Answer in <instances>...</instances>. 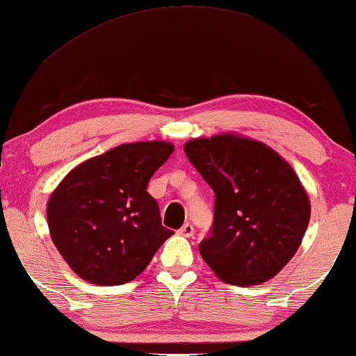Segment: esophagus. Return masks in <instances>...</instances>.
<instances>
[{"mask_svg": "<svg viewBox=\"0 0 356 356\" xmlns=\"http://www.w3.org/2000/svg\"><path fill=\"white\" fill-rule=\"evenodd\" d=\"M178 234L179 236H183V238H191V236L194 234V228H193V225H189V223H184L181 228L178 229Z\"/></svg>", "mask_w": 356, "mask_h": 356, "instance_id": "1", "label": "esophagus"}]
</instances>
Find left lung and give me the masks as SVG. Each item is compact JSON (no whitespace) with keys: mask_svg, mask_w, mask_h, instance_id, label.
Here are the masks:
<instances>
[{"mask_svg":"<svg viewBox=\"0 0 356 356\" xmlns=\"http://www.w3.org/2000/svg\"><path fill=\"white\" fill-rule=\"evenodd\" d=\"M189 162L215 193L212 236L199 252L226 284L275 277L302 244L312 205L296 170L268 144L239 133L193 138Z\"/></svg>","mask_w":356,"mask_h":356,"instance_id":"1","label":"left lung"}]
</instances>
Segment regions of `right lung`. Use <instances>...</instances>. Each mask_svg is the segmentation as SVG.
Segmentation results:
<instances>
[{"instance_id":"obj_1","label":"right lung","mask_w":356,"mask_h":356,"mask_svg":"<svg viewBox=\"0 0 356 356\" xmlns=\"http://www.w3.org/2000/svg\"><path fill=\"white\" fill-rule=\"evenodd\" d=\"M173 151L168 141L120 144L72 168L51 193V239L81 280L97 286L135 280L173 234L147 193Z\"/></svg>"}]
</instances>
